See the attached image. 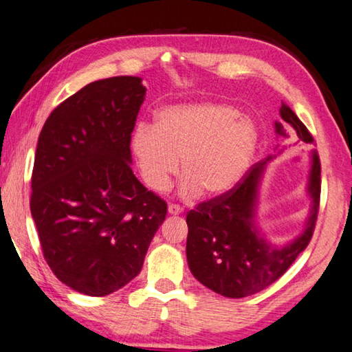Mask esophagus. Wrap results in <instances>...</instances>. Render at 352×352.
<instances>
[{"label":"esophagus","instance_id":"obj_1","mask_svg":"<svg viewBox=\"0 0 352 352\" xmlns=\"http://www.w3.org/2000/svg\"><path fill=\"white\" fill-rule=\"evenodd\" d=\"M182 212H184V208L181 206H176V204L168 206V213L170 214H181Z\"/></svg>","mask_w":352,"mask_h":352}]
</instances>
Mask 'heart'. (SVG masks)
Masks as SVG:
<instances>
[{
  "label": "heart",
  "instance_id": "heart-1",
  "mask_svg": "<svg viewBox=\"0 0 352 352\" xmlns=\"http://www.w3.org/2000/svg\"><path fill=\"white\" fill-rule=\"evenodd\" d=\"M260 134L232 104L201 102L160 111L156 125H139L133 150L148 187L165 192L179 170L182 195L219 198L238 187L255 156Z\"/></svg>",
  "mask_w": 352,
  "mask_h": 352
}]
</instances>
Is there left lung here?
Here are the masks:
<instances>
[{"instance_id": "1", "label": "left lung", "mask_w": 352, "mask_h": 352, "mask_svg": "<svg viewBox=\"0 0 352 352\" xmlns=\"http://www.w3.org/2000/svg\"><path fill=\"white\" fill-rule=\"evenodd\" d=\"M280 116L295 129L301 142L314 144L311 133L287 104L281 103ZM275 131L287 138L283 123L275 122ZM270 159L272 156L252 166L230 193L201 202L187 214L188 267L196 280L224 297H249L272 285L307 248L316 229L322 166L317 151H312L306 190L311 210L303 232L287 244L275 245L258 230V190Z\"/></svg>"}]
</instances>
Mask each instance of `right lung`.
<instances>
[{
    "mask_svg": "<svg viewBox=\"0 0 352 352\" xmlns=\"http://www.w3.org/2000/svg\"><path fill=\"white\" fill-rule=\"evenodd\" d=\"M140 77L97 80L47 117L36 145L30 213L55 276L103 297L140 272L166 204L131 170Z\"/></svg>",
    "mask_w": 352,
    "mask_h": 352,
    "instance_id": "obj_1",
    "label": "right lung"
}]
</instances>
